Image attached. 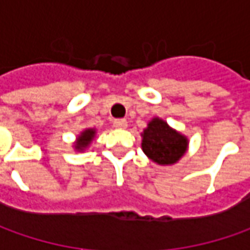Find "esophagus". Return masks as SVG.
I'll return each instance as SVG.
<instances>
[{"label": "esophagus", "mask_w": 250, "mask_h": 250, "mask_svg": "<svg viewBox=\"0 0 250 250\" xmlns=\"http://www.w3.org/2000/svg\"><path fill=\"white\" fill-rule=\"evenodd\" d=\"M126 126H128V122H126V120L114 121V128H117V129H124V128H126Z\"/></svg>", "instance_id": "34e87169"}]
</instances>
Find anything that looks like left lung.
<instances>
[{
    "instance_id": "left-lung-1",
    "label": "left lung",
    "mask_w": 250,
    "mask_h": 250,
    "mask_svg": "<svg viewBox=\"0 0 250 250\" xmlns=\"http://www.w3.org/2000/svg\"><path fill=\"white\" fill-rule=\"evenodd\" d=\"M189 139L164 120L154 117L142 132V150L153 163L172 166L184 157Z\"/></svg>"
}]
</instances>
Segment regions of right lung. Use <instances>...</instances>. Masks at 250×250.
<instances>
[{"label":"right lung","instance_id":"right-lung-1","mask_svg":"<svg viewBox=\"0 0 250 250\" xmlns=\"http://www.w3.org/2000/svg\"><path fill=\"white\" fill-rule=\"evenodd\" d=\"M94 138H96V129H94V128H86V129H83L82 132L78 135L76 140H75L73 149L76 150V151H83V150H86L90 146V143L93 142Z\"/></svg>","mask_w":250,"mask_h":250}]
</instances>
